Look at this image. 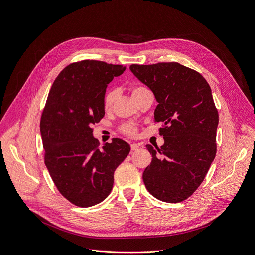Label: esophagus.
I'll use <instances>...</instances> for the list:
<instances>
[{
	"label": "esophagus",
	"mask_w": 255,
	"mask_h": 255,
	"mask_svg": "<svg viewBox=\"0 0 255 255\" xmlns=\"http://www.w3.org/2000/svg\"><path fill=\"white\" fill-rule=\"evenodd\" d=\"M139 149V145L136 144V143H132L130 144V150L131 151H135V150H138Z\"/></svg>",
	"instance_id": "34e87169"
}]
</instances>
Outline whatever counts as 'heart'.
I'll list each match as a JSON object with an SVG mask.
<instances>
[{"label": "heart", "mask_w": 255, "mask_h": 255, "mask_svg": "<svg viewBox=\"0 0 255 255\" xmlns=\"http://www.w3.org/2000/svg\"><path fill=\"white\" fill-rule=\"evenodd\" d=\"M148 90L147 88H145L142 85H135V86L131 87V95L132 98L136 99L139 94H141L142 92ZM116 99V91L111 89V90H108L105 95H104V99H103V106L105 110H109V109H111V107L113 106L114 102ZM121 132H123L124 135L126 136H135L136 132H137V128L134 124H125L123 127L120 128Z\"/></svg>", "instance_id": "1"}]
</instances>
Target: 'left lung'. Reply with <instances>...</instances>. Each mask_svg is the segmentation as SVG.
<instances>
[{
    "label": "left lung",
    "instance_id": "8db88e82",
    "mask_svg": "<svg viewBox=\"0 0 255 255\" xmlns=\"http://www.w3.org/2000/svg\"><path fill=\"white\" fill-rule=\"evenodd\" d=\"M129 69L153 92L159 105L154 123H163L161 148L143 172L148 192L165 202H181L197 190L217 152L219 114L212 90L198 71L177 62L131 64Z\"/></svg>",
    "mask_w": 255,
    "mask_h": 255
}]
</instances>
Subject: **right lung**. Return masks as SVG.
<instances>
[{
  "instance_id": "add662e5",
  "label": "right lung",
  "mask_w": 255,
  "mask_h": 255,
  "mask_svg": "<svg viewBox=\"0 0 255 255\" xmlns=\"http://www.w3.org/2000/svg\"><path fill=\"white\" fill-rule=\"evenodd\" d=\"M126 68L82 60L60 72L48 92L40 119L44 163L58 191L77 207L108 197L116 168L129 152V145L118 138L101 149L91 128L105 115L107 85Z\"/></svg>"
}]
</instances>
